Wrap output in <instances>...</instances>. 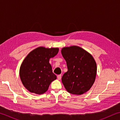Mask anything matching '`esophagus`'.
I'll use <instances>...</instances> for the list:
<instances>
[{
  "instance_id": "obj_1",
  "label": "esophagus",
  "mask_w": 120,
  "mask_h": 120,
  "mask_svg": "<svg viewBox=\"0 0 120 120\" xmlns=\"http://www.w3.org/2000/svg\"><path fill=\"white\" fill-rule=\"evenodd\" d=\"M57 78H58V80H60L61 78V75H58V76H57Z\"/></svg>"
}]
</instances>
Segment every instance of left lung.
Listing matches in <instances>:
<instances>
[{
	"label": "left lung",
	"instance_id": "1",
	"mask_svg": "<svg viewBox=\"0 0 120 120\" xmlns=\"http://www.w3.org/2000/svg\"><path fill=\"white\" fill-rule=\"evenodd\" d=\"M61 53L68 68L62 77L65 88L72 94H84L90 89L96 78L97 66L94 58L78 46L63 48Z\"/></svg>",
	"mask_w": 120,
	"mask_h": 120
}]
</instances>
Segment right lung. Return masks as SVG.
Masks as SVG:
<instances>
[{
  "label": "right lung",
  "mask_w": 120,
  "mask_h": 120,
  "mask_svg": "<svg viewBox=\"0 0 120 120\" xmlns=\"http://www.w3.org/2000/svg\"><path fill=\"white\" fill-rule=\"evenodd\" d=\"M58 52V48L40 46L30 52L24 59L20 67L19 76L22 84L29 92L44 94L51 82L56 79L49 60Z\"/></svg>",
  "instance_id": "1"
}]
</instances>
